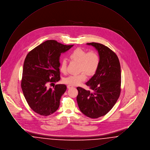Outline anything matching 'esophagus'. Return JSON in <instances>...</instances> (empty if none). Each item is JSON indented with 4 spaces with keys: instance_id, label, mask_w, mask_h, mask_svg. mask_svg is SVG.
Wrapping results in <instances>:
<instances>
[{
    "instance_id": "1",
    "label": "esophagus",
    "mask_w": 150,
    "mask_h": 150,
    "mask_svg": "<svg viewBox=\"0 0 150 150\" xmlns=\"http://www.w3.org/2000/svg\"><path fill=\"white\" fill-rule=\"evenodd\" d=\"M67 87L68 89H70V88H72L73 86H70V85H68V86H67Z\"/></svg>"
}]
</instances>
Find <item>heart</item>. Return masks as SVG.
I'll list each match as a JSON object with an SVG mask.
<instances>
[{"label":"heart","mask_w":150,"mask_h":150,"mask_svg":"<svg viewBox=\"0 0 150 150\" xmlns=\"http://www.w3.org/2000/svg\"><path fill=\"white\" fill-rule=\"evenodd\" d=\"M69 58L72 61L79 63V71H86L89 75H94L100 66V56L93 50L87 52L81 48H77L72 52ZM59 70L62 73L66 74L67 63L65 60L61 62ZM85 73L83 72L79 75H70L64 79V82L70 86H78L86 80V74Z\"/></svg>","instance_id":"obj_1"}]
</instances>
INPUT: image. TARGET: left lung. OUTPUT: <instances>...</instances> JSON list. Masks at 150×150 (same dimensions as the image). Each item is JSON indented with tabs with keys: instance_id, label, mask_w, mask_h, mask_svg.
<instances>
[{
	"instance_id": "1",
	"label": "left lung",
	"mask_w": 150,
	"mask_h": 150,
	"mask_svg": "<svg viewBox=\"0 0 150 150\" xmlns=\"http://www.w3.org/2000/svg\"><path fill=\"white\" fill-rule=\"evenodd\" d=\"M98 50L99 67L86 83L90 90L77 87V102L81 112L90 118L103 116L114 107L121 92V67L119 58L111 50L97 43H87Z\"/></svg>"
}]
</instances>
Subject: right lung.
I'll return each mask as SVG.
<instances>
[{"instance_id": "right-lung-1", "label": "right lung", "mask_w": 150, "mask_h": 150, "mask_svg": "<svg viewBox=\"0 0 150 150\" xmlns=\"http://www.w3.org/2000/svg\"><path fill=\"white\" fill-rule=\"evenodd\" d=\"M74 45L54 40L44 42L29 52L24 61L21 88L29 106L36 113L48 116L56 112L66 90L64 84L47 88L48 83L60 80L59 57Z\"/></svg>"}]
</instances>
